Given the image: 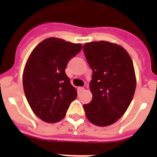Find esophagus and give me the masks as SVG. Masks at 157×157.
I'll return each instance as SVG.
<instances>
[{
	"instance_id": "obj_1",
	"label": "esophagus",
	"mask_w": 157,
	"mask_h": 157,
	"mask_svg": "<svg viewBox=\"0 0 157 157\" xmlns=\"http://www.w3.org/2000/svg\"><path fill=\"white\" fill-rule=\"evenodd\" d=\"M84 90H85V88L84 87H78V89H77V90H78V92L80 93V92H82V91H84Z\"/></svg>"
}]
</instances>
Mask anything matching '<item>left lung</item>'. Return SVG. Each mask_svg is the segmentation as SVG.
Instances as JSON below:
<instances>
[{"label":"left lung","instance_id":"left-lung-1","mask_svg":"<svg viewBox=\"0 0 157 157\" xmlns=\"http://www.w3.org/2000/svg\"><path fill=\"white\" fill-rule=\"evenodd\" d=\"M83 50L93 71V98L84 104L87 119L98 126L113 124L124 115L136 88L133 62L121 46L104 40L85 44Z\"/></svg>","mask_w":157,"mask_h":157}]
</instances>
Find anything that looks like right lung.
Here are the masks:
<instances>
[{
  "label": "right lung",
  "instance_id": "1",
  "mask_svg": "<svg viewBox=\"0 0 157 157\" xmlns=\"http://www.w3.org/2000/svg\"><path fill=\"white\" fill-rule=\"evenodd\" d=\"M81 49V44L50 37L31 53L23 71V90L33 112L44 121H61L76 98L65 69Z\"/></svg>",
  "mask_w": 157,
  "mask_h": 157
}]
</instances>
